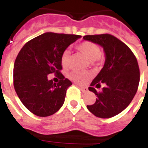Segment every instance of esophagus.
Here are the masks:
<instances>
[{"mask_svg": "<svg viewBox=\"0 0 148 148\" xmlns=\"http://www.w3.org/2000/svg\"><path fill=\"white\" fill-rule=\"evenodd\" d=\"M79 88H80V89H81V91L83 92H88V88H86V87H84V86H79Z\"/></svg>", "mask_w": 148, "mask_h": 148, "instance_id": "obj_1", "label": "esophagus"}]
</instances>
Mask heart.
I'll return each instance as SVG.
<instances>
[{
	"mask_svg": "<svg viewBox=\"0 0 148 148\" xmlns=\"http://www.w3.org/2000/svg\"><path fill=\"white\" fill-rule=\"evenodd\" d=\"M78 51L83 53L90 61H95L101 58V50L97 44L91 41H83L76 45ZM70 61V51L65 50L60 56V62L63 68H67ZM71 79L77 83H84L90 78V74L87 72H79L77 71H71L69 74Z\"/></svg>",
	"mask_w": 148,
	"mask_h": 148,
	"instance_id": "b5f03b06",
	"label": "heart"
}]
</instances>
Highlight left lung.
Returning a JSON list of instances; mask_svg holds the SVG:
<instances>
[{
	"mask_svg": "<svg viewBox=\"0 0 148 148\" xmlns=\"http://www.w3.org/2000/svg\"><path fill=\"white\" fill-rule=\"evenodd\" d=\"M83 38L103 47L106 55L103 68L88 87L97 98L87 108L98 118H112L127 107L137 92L140 79L138 62L129 47L114 36L87 35ZM102 84L105 86L98 92Z\"/></svg>",
	"mask_w": 148,
	"mask_h": 148,
	"instance_id": "8db88e82",
	"label": "left lung"
}]
</instances>
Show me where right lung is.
I'll list each match as a JSON object with an SVG mask.
<instances>
[{
	"instance_id": "1",
	"label": "right lung",
	"mask_w": 148,
	"mask_h": 148,
	"mask_svg": "<svg viewBox=\"0 0 148 148\" xmlns=\"http://www.w3.org/2000/svg\"><path fill=\"white\" fill-rule=\"evenodd\" d=\"M80 37L45 33L27 42L19 51L14 64V88L24 106L34 115L49 116L63 105L67 88L72 83L60 72V56ZM50 73L60 77L59 83L47 79Z\"/></svg>"
}]
</instances>
